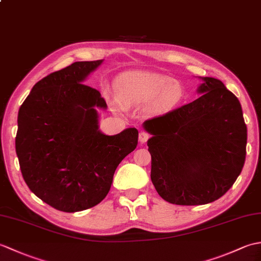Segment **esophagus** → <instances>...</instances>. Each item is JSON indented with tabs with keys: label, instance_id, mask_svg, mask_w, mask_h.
Returning a JSON list of instances; mask_svg holds the SVG:
<instances>
[{
	"label": "esophagus",
	"instance_id": "obj_1",
	"mask_svg": "<svg viewBox=\"0 0 261 261\" xmlns=\"http://www.w3.org/2000/svg\"><path fill=\"white\" fill-rule=\"evenodd\" d=\"M149 139V134L146 131H141L139 134V141L140 143H145Z\"/></svg>",
	"mask_w": 261,
	"mask_h": 261
}]
</instances>
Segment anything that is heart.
Listing matches in <instances>:
<instances>
[{
    "label": "heart",
    "mask_w": 261,
    "mask_h": 261,
    "mask_svg": "<svg viewBox=\"0 0 261 261\" xmlns=\"http://www.w3.org/2000/svg\"><path fill=\"white\" fill-rule=\"evenodd\" d=\"M115 92L124 105L149 102L154 112H166L174 109L184 96L179 83L167 76L148 71H127L115 81ZM108 96L112 98L108 93Z\"/></svg>",
    "instance_id": "obj_1"
}]
</instances>
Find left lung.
<instances>
[{
  "label": "left lung",
  "instance_id": "8db88e82",
  "mask_svg": "<svg viewBox=\"0 0 261 261\" xmlns=\"http://www.w3.org/2000/svg\"><path fill=\"white\" fill-rule=\"evenodd\" d=\"M202 81L195 101L143 122L152 136L147 143L151 181L171 204L214 202L245 165L247 125L239 99L221 81Z\"/></svg>",
  "mask_w": 261,
  "mask_h": 261
}]
</instances>
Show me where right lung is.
<instances>
[{
  "mask_svg": "<svg viewBox=\"0 0 261 261\" xmlns=\"http://www.w3.org/2000/svg\"><path fill=\"white\" fill-rule=\"evenodd\" d=\"M103 60L76 62L32 87L18 114L15 151L36 196L63 212L95 206L108 195L114 171L138 145V130L115 136L98 129L95 108L107 102L83 82Z\"/></svg>",
  "mask_w": 261,
  "mask_h": 261,
  "instance_id": "obj_1",
  "label": "right lung"
}]
</instances>
